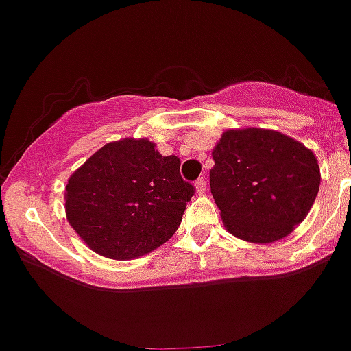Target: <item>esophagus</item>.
Segmentation results:
<instances>
[{
  "instance_id": "esophagus-1",
  "label": "esophagus",
  "mask_w": 351,
  "mask_h": 351,
  "mask_svg": "<svg viewBox=\"0 0 351 351\" xmlns=\"http://www.w3.org/2000/svg\"><path fill=\"white\" fill-rule=\"evenodd\" d=\"M194 187H196L197 194H203L206 191V180L205 178H197L196 184H194Z\"/></svg>"
}]
</instances>
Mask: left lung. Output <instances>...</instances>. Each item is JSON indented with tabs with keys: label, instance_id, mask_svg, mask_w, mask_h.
Masks as SVG:
<instances>
[{
	"label": "left lung",
	"instance_id": "obj_1",
	"mask_svg": "<svg viewBox=\"0 0 351 351\" xmlns=\"http://www.w3.org/2000/svg\"><path fill=\"white\" fill-rule=\"evenodd\" d=\"M210 189L231 234L252 243L288 237L319 189L316 155L277 130L230 129L212 152Z\"/></svg>",
	"mask_w": 351,
	"mask_h": 351
}]
</instances>
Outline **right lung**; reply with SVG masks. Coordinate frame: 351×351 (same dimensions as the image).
<instances>
[{"label":"right lung","instance_id":"1","mask_svg":"<svg viewBox=\"0 0 351 351\" xmlns=\"http://www.w3.org/2000/svg\"><path fill=\"white\" fill-rule=\"evenodd\" d=\"M194 187L180 158L148 139L104 145L69 178L65 212L88 247L111 260L148 254L178 230Z\"/></svg>","mask_w":351,"mask_h":351}]
</instances>
